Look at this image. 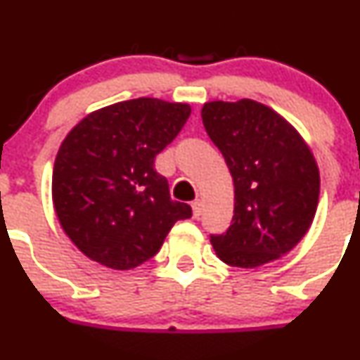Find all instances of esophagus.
<instances>
[{
  "label": "esophagus",
  "mask_w": 360,
  "mask_h": 360,
  "mask_svg": "<svg viewBox=\"0 0 360 360\" xmlns=\"http://www.w3.org/2000/svg\"><path fill=\"white\" fill-rule=\"evenodd\" d=\"M191 209H193V217L195 219H198V217L202 216V210H203L202 200H195L193 203H191Z\"/></svg>",
  "instance_id": "obj_1"
}]
</instances>
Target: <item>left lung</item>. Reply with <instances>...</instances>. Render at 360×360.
Listing matches in <instances>:
<instances>
[{"mask_svg":"<svg viewBox=\"0 0 360 360\" xmlns=\"http://www.w3.org/2000/svg\"><path fill=\"white\" fill-rule=\"evenodd\" d=\"M202 120L235 186L233 219L224 233L210 235L214 250L238 268L278 259L304 237L317 210L321 177L310 148L256 101L205 103Z\"/></svg>","mask_w":360,"mask_h":360,"instance_id":"left-lung-1","label":"left lung"}]
</instances>
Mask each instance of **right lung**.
I'll return each instance as SVG.
<instances>
[{"label":"right lung","mask_w":360,"mask_h":360,"mask_svg":"<svg viewBox=\"0 0 360 360\" xmlns=\"http://www.w3.org/2000/svg\"><path fill=\"white\" fill-rule=\"evenodd\" d=\"M191 108L153 97L123 101L82 120L57 153L52 198L57 217L85 256L130 270L162 248L174 223L191 217L170 198L155 157L176 139Z\"/></svg>","instance_id":"1"}]
</instances>
